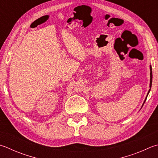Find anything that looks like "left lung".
Masks as SVG:
<instances>
[{"instance_id": "8db88e82", "label": "left lung", "mask_w": 158, "mask_h": 158, "mask_svg": "<svg viewBox=\"0 0 158 158\" xmlns=\"http://www.w3.org/2000/svg\"><path fill=\"white\" fill-rule=\"evenodd\" d=\"M150 70H151V81H150V88H151V85H152V78H153V74H152V68H151V66H150ZM149 91H150V90H149ZM149 91H148V94L149 93ZM148 94H147V96H148ZM147 97H146V99H145V101L144 102V104L145 103L146 100H147Z\"/></svg>"}]
</instances>
